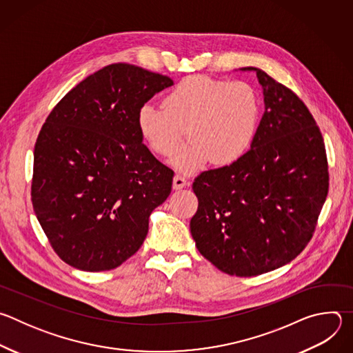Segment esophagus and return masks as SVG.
Masks as SVG:
<instances>
[{
    "label": "esophagus",
    "instance_id": "esophagus-1",
    "mask_svg": "<svg viewBox=\"0 0 353 353\" xmlns=\"http://www.w3.org/2000/svg\"><path fill=\"white\" fill-rule=\"evenodd\" d=\"M185 185H187V180H185L184 176L176 174V176L173 177V188H174V190H181V188H184Z\"/></svg>",
    "mask_w": 353,
    "mask_h": 353
}]
</instances>
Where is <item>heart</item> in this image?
Returning <instances> with one entry per match:
<instances>
[{"label":"heart","instance_id":"1","mask_svg":"<svg viewBox=\"0 0 353 353\" xmlns=\"http://www.w3.org/2000/svg\"><path fill=\"white\" fill-rule=\"evenodd\" d=\"M260 123V99L245 82H226L194 75L180 81L166 96L165 108L143 103L135 114L145 145L159 157L176 152L187 130L190 142L170 165L192 173L211 161L230 165L253 145Z\"/></svg>","mask_w":353,"mask_h":353}]
</instances>
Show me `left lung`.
Masks as SVG:
<instances>
[{
  "mask_svg": "<svg viewBox=\"0 0 353 353\" xmlns=\"http://www.w3.org/2000/svg\"><path fill=\"white\" fill-rule=\"evenodd\" d=\"M265 112L239 161L201 173L190 221L198 251L218 270L256 276L296 259L313 236L328 192L325 146L305 103L260 68Z\"/></svg>",
  "mask_w": 353,
  "mask_h": 353,
  "instance_id": "left-lung-1",
  "label": "left lung"
}]
</instances>
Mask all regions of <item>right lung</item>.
<instances>
[{"label":"right lung","mask_w":353,"mask_h":353,"mask_svg":"<svg viewBox=\"0 0 353 353\" xmlns=\"http://www.w3.org/2000/svg\"><path fill=\"white\" fill-rule=\"evenodd\" d=\"M174 82L112 64L72 88L48 114L33 154L32 203L50 244L68 265L109 271L142 245L173 172L142 143L135 114Z\"/></svg>","instance_id":"add662e5"}]
</instances>
